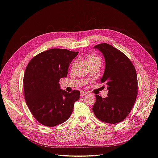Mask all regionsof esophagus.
I'll use <instances>...</instances> for the list:
<instances>
[{"label": "esophagus", "instance_id": "34e87169", "mask_svg": "<svg viewBox=\"0 0 158 158\" xmlns=\"http://www.w3.org/2000/svg\"><path fill=\"white\" fill-rule=\"evenodd\" d=\"M89 93H88L87 92H85L84 91V90H82V91H81V97H84L85 95H87Z\"/></svg>", "mask_w": 158, "mask_h": 158}]
</instances>
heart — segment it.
<instances>
[{"label": "heart", "instance_id": "heart-1", "mask_svg": "<svg viewBox=\"0 0 158 158\" xmlns=\"http://www.w3.org/2000/svg\"><path fill=\"white\" fill-rule=\"evenodd\" d=\"M100 60V59H99L98 57H96L95 56H93V55H90L88 57V62H89V61H92V60Z\"/></svg>", "mask_w": 158, "mask_h": 158}]
</instances>
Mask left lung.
<instances>
[{
  "label": "left lung",
  "instance_id": "left-lung-1",
  "mask_svg": "<svg viewBox=\"0 0 158 158\" xmlns=\"http://www.w3.org/2000/svg\"><path fill=\"white\" fill-rule=\"evenodd\" d=\"M105 58V68L100 79L108 90L105 98L95 95L93 107L95 116L110 124L120 123L127 116L137 95V77L133 64L121 51L110 44L96 45Z\"/></svg>",
  "mask_w": 158,
  "mask_h": 158
}]
</instances>
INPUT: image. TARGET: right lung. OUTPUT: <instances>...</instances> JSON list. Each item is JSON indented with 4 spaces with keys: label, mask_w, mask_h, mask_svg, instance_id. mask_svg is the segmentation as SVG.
<instances>
[{
    "label": "right lung",
    "mask_w": 158,
    "mask_h": 158,
    "mask_svg": "<svg viewBox=\"0 0 158 158\" xmlns=\"http://www.w3.org/2000/svg\"><path fill=\"white\" fill-rule=\"evenodd\" d=\"M78 53L68 49L47 50L26 67L23 77L26 104L37 121L45 126L54 127L67 121L79 99V90L66 92L58 83L68 75L69 65Z\"/></svg>",
    "instance_id": "add662e5"
}]
</instances>
